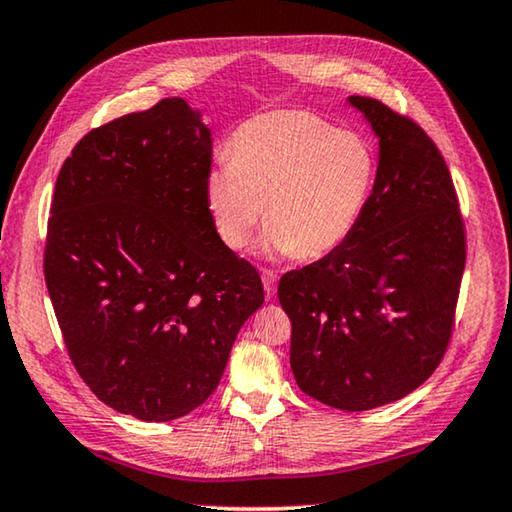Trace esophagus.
I'll return each instance as SVG.
<instances>
[{"instance_id":"esophagus-1","label":"esophagus","mask_w":512,"mask_h":512,"mask_svg":"<svg viewBox=\"0 0 512 512\" xmlns=\"http://www.w3.org/2000/svg\"><path fill=\"white\" fill-rule=\"evenodd\" d=\"M262 282H264L266 296L273 298L275 291H277V275L271 271V268H264V271H262Z\"/></svg>"}]
</instances>
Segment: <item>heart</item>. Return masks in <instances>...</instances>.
I'll return each instance as SVG.
<instances>
[{
	"label": "heart",
	"instance_id": "b5f03b06",
	"mask_svg": "<svg viewBox=\"0 0 512 512\" xmlns=\"http://www.w3.org/2000/svg\"><path fill=\"white\" fill-rule=\"evenodd\" d=\"M230 158L207 171V214L223 244L237 250L264 212L266 255H332L357 230L377 178L366 137L307 110L244 121L230 137Z\"/></svg>",
	"mask_w": 512,
	"mask_h": 512
}]
</instances>
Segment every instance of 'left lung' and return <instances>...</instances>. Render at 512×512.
Segmentation results:
<instances>
[{
  "label": "left lung",
  "instance_id": "1",
  "mask_svg": "<svg viewBox=\"0 0 512 512\" xmlns=\"http://www.w3.org/2000/svg\"><path fill=\"white\" fill-rule=\"evenodd\" d=\"M379 140L377 178L354 235L282 275L291 370L341 411L402 400L443 361L465 268L452 176L431 137L370 97H348Z\"/></svg>",
  "mask_w": 512,
  "mask_h": 512
}]
</instances>
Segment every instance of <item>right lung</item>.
Here are the masks:
<instances>
[{"label":"right lung","instance_id":"right-lung-1","mask_svg":"<svg viewBox=\"0 0 512 512\" xmlns=\"http://www.w3.org/2000/svg\"><path fill=\"white\" fill-rule=\"evenodd\" d=\"M212 131L180 97L90 131L58 173L45 280L76 372L103 404L169 422L219 386L259 273L216 235Z\"/></svg>","mask_w":512,"mask_h":512}]
</instances>
